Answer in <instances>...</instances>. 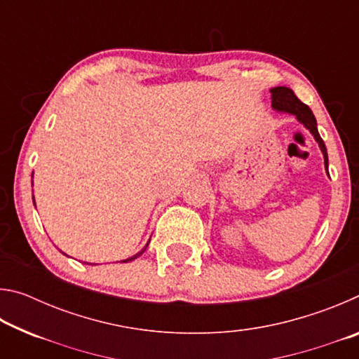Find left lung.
Returning a JSON list of instances; mask_svg holds the SVG:
<instances>
[{"instance_id": "8db88e82", "label": "left lung", "mask_w": 359, "mask_h": 359, "mask_svg": "<svg viewBox=\"0 0 359 359\" xmlns=\"http://www.w3.org/2000/svg\"><path fill=\"white\" fill-rule=\"evenodd\" d=\"M272 93V109L277 112H285V114H291L294 115L296 120L304 126V128L311 131V135L313 136L315 141L318 142V147L323 154L325 158V169L327 172V166H330V161H327V151H326V145L323 142V139L320 137V133L317 128V120H315V115L312 114L309 106L304 104L297 96L294 95V92L288 87H274L271 88ZM330 175V172H327Z\"/></svg>"}]
</instances>
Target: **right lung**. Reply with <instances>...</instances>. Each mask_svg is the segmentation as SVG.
<instances>
[{"label": "right lung", "instance_id": "1", "mask_svg": "<svg viewBox=\"0 0 359 359\" xmlns=\"http://www.w3.org/2000/svg\"><path fill=\"white\" fill-rule=\"evenodd\" d=\"M33 203H34V196H33ZM34 208H36V203H34ZM150 242V241H149ZM149 242H147V244H145V247L142 248V250L141 252H137L136 255H133V257L131 258H126V259H123V261H121V263H130V261H133V259H136L137 257H141V255L145 252V248H147V245H149ZM63 253V252H62ZM63 255H66V253H63ZM88 264V263H87Z\"/></svg>", "mask_w": 359, "mask_h": 359}]
</instances>
